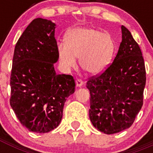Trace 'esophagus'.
Here are the masks:
<instances>
[{"label":"esophagus","mask_w":153,"mask_h":153,"mask_svg":"<svg viewBox=\"0 0 153 153\" xmlns=\"http://www.w3.org/2000/svg\"><path fill=\"white\" fill-rule=\"evenodd\" d=\"M83 82L82 79H77L76 80V87H81V86H83Z\"/></svg>","instance_id":"34e87169"}]
</instances>
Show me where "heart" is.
I'll return each instance as SVG.
<instances>
[{"mask_svg":"<svg viewBox=\"0 0 153 153\" xmlns=\"http://www.w3.org/2000/svg\"><path fill=\"white\" fill-rule=\"evenodd\" d=\"M66 44H59V60L65 69L76 67L79 58L81 68L91 75L102 74L109 67L115 51V41L109 33L91 27H79L66 36Z\"/></svg>","mask_w":153,"mask_h":153,"instance_id":"heart-1","label":"heart"}]
</instances>
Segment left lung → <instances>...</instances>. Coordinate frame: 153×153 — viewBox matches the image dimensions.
<instances>
[{"label":"left lung","mask_w":153,"mask_h":153,"mask_svg":"<svg viewBox=\"0 0 153 153\" xmlns=\"http://www.w3.org/2000/svg\"><path fill=\"white\" fill-rule=\"evenodd\" d=\"M121 30L122 42L113 63L86 83L90 121L105 134L129 128L143 104L146 69L141 50L129 30Z\"/></svg>","instance_id":"left-lung-1"}]
</instances>
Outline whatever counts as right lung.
Here are the masks:
<instances>
[{"mask_svg":"<svg viewBox=\"0 0 153 153\" xmlns=\"http://www.w3.org/2000/svg\"><path fill=\"white\" fill-rule=\"evenodd\" d=\"M56 24L36 18L14 49L10 103L21 123L30 132L46 133L60 125L64 103L75 92L71 75L56 74Z\"/></svg>","mask_w":153,"mask_h":153,"instance_id":"right-lung-1","label":"right lung"}]
</instances>
